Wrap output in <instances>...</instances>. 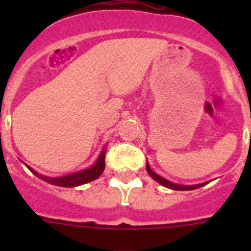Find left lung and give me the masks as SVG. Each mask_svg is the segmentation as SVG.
<instances>
[{"label": "left lung", "instance_id": "obj_1", "mask_svg": "<svg viewBox=\"0 0 251 251\" xmlns=\"http://www.w3.org/2000/svg\"><path fill=\"white\" fill-rule=\"evenodd\" d=\"M147 171H148V174H150V176L152 177V178L156 179L157 182H159V183H161V185L165 186V187L172 188V190H181V191H186V190H194V188H199V187H201V186L206 185V183H202V185H194V186L176 185V183L170 182V181H167V179L162 178L161 176H158V175H157V174H154V172H153V171L150 168V166H148V163H147Z\"/></svg>", "mask_w": 251, "mask_h": 251}]
</instances>
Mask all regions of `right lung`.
<instances>
[{
	"label": "right lung",
	"instance_id": "obj_1",
	"mask_svg": "<svg viewBox=\"0 0 251 251\" xmlns=\"http://www.w3.org/2000/svg\"><path fill=\"white\" fill-rule=\"evenodd\" d=\"M105 152L106 150H103L101 154L99 156L98 161L95 163L93 167L88 168V170L80 171V172H76V174L69 175V176H64V177H46L43 176V175L37 174L36 171H34L32 168H30L27 166L28 170L37 176L39 178L44 179L45 182L51 183V185L55 186H61V187H75V186L79 185H84L86 182H90L93 179L98 178L99 176L101 175V172L104 171V167H105Z\"/></svg>",
	"mask_w": 251,
	"mask_h": 251
}]
</instances>
